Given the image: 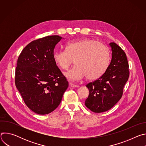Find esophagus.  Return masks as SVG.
<instances>
[{
    "mask_svg": "<svg viewBox=\"0 0 146 146\" xmlns=\"http://www.w3.org/2000/svg\"><path fill=\"white\" fill-rule=\"evenodd\" d=\"M69 86H70L71 87H73V88H76V87H78L77 85L73 84H72V83H71V82L69 83Z\"/></svg>",
    "mask_w": 146,
    "mask_h": 146,
    "instance_id": "34e87169",
    "label": "esophagus"
}]
</instances>
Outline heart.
<instances>
[{
    "label": "heart",
    "instance_id": "1",
    "mask_svg": "<svg viewBox=\"0 0 146 146\" xmlns=\"http://www.w3.org/2000/svg\"><path fill=\"white\" fill-rule=\"evenodd\" d=\"M53 58L64 70L69 68L74 59L76 65L65 74L69 80H80L86 76L89 80H95L106 72L110 62V52L103 43L85 38L69 41L65 49L54 52Z\"/></svg>",
    "mask_w": 146,
    "mask_h": 146
}]
</instances>
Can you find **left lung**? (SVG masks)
I'll return each instance as SVG.
<instances>
[{"mask_svg": "<svg viewBox=\"0 0 146 146\" xmlns=\"http://www.w3.org/2000/svg\"><path fill=\"white\" fill-rule=\"evenodd\" d=\"M112 50L110 64L102 76L86 85L90 94L85 105L94 113L112 108L121 98L129 76V64L125 52L115 43H110Z\"/></svg>", "mask_w": 146, "mask_h": 146, "instance_id": "left-lung-1", "label": "left lung"}]
</instances>
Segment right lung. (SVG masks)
Here are the masks:
<instances>
[{
    "label": "right lung",
    "instance_id": "add662e5",
    "mask_svg": "<svg viewBox=\"0 0 146 146\" xmlns=\"http://www.w3.org/2000/svg\"><path fill=\"white\" fill-rule=\"evenodd\" d=\"M61 38L54 35L33 40L18 58L15 86L26 105L38 114L55 110L69 86L53 58L55 47Z\"/></svg>",
    "mask_w": 146,
    "mask_h": 146
}]
</instances>
